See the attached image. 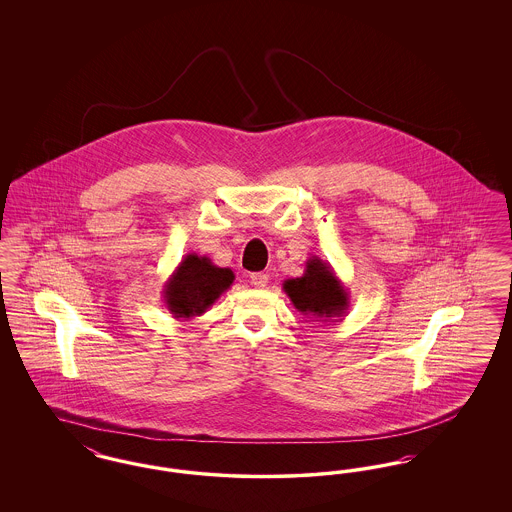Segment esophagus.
Segmentation results:
<instances>
[{"label":"esophagus","mask_w":512,"mask_h":512,"mask_svg":"<svg viewBox=\"0 0 512 512\" xmlns=\"http://www.w3.org/2000/svg\"><path fill=\"white\" fill-rule=\"evenodd\" d=\"M249 278H251V284H253L255 288H265L268 284L267 272H253Z\"/></svg>","instance_id":"obj_1"}]
</instances>
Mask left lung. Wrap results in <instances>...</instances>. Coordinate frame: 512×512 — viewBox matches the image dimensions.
<instances>
[{"mask_svg": "<svg viewBox=\"0 0 512 512\" xmlns=\"http://www.w3.org/2000/svg\"><path fill=\"white\" fill-rule=\"evenodd\" d=\"M282 286L293 307L313 322L341 320L349 309V292L332 265L320 257L307 259L305 272L299 278H288Z\"/></svg>", "mask_w": 512, "mask_h": 512, "instance_id": "1", "label": "left lung"}]
</instances>
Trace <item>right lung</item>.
Here are the masks:
<instances>
[{
	"instance_id": "add662e5",
	"label": "right lung",
	"mask_w": 512,
	"mask_h": 512,
	"mask_svg": "<svg viewBox=\"0 0 512 512\" xmlns=\"http://www.w3.org/2000/svg\"><path fill=\"white\" fill-rule=\"evenodd\" d=\"M234 282L230 268L213 265L209 257L188 253L163 286V299L174 318L201 317Z\"/></svg>"
}]
</instances>
